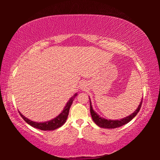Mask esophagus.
<instances>
[{
	"mask_svg": "<svg viewBox=\"0 0 160 160\" xmlns=\"http://www.w3.org/2000/svg\"><path fill=\"white\" fill-rule=\"evenodd\" d=\"M80 88H81V90H85V89L87 88H86V85L84 82H82V84H81L80 85Z\"/></svg>",
	"mask_w": 160,
	"mask_h": 160,
	"instance_id": "34e87169",
	"label": "esophagus"
}]
</instances>
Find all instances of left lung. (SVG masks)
I'll list each match as a JSON object with an SVG mask.
<instances>
[{
    "mask_svg": "<svg viewBox=\"0 0 160 160\" xmlns=\"http://www.w3.org/2000/svg\"><path fill=\"white\" fill-rule=\"evenodd\" d=\"M90 98V97H89ZM90 113L91 116L92 118V120L94 123H95L97 126H99L100 128H116L121 127L125 124L128 123L129 121H131L132 118H133L135 116L137 115V113L139 112L140 107H141L142 102V98L141 99V101L140 102V104L138 107L137 109H135L133 113H132L131 114L126 116L125 118L117 119V120H112V119H107L103 117H101L98 113L93 109L92 106L91 100L90 98Z\"/></svg>",
    "mask_w": 160,
    "mask_h": 160,
    "instance_id": "8db88e82",
    "label": "left lung"
}]
</instances>
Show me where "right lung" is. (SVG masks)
<instances>
[{
	"mask_svg": "<svg viewBox=\"0 0 160 160\" xmlns=\"http://www.w3.org/2000/svg\"><path fill=\"white\" fill-rule=\"evenodd\" d=\"M78 94L75 93L73 96L70 97L60 114H58V116H57L56 117L53 119H51L50 121H44V122H35V121H31L29 120V118H26L25 116H24L20 112H19V113H20L22 118L25 120V121H26L29 125L34 127V128L40 129L42 130V131H53V130L60 128L61 126H63V124L66 123L68 118V116L69 113L70 106H71L72 104L74 98Z\"/></svg>",
	"mask_w": 160,
	"mask_h": 160,
	"instance_id": "right-lung-1",
	"label": "right lung"
}]
</instances>
